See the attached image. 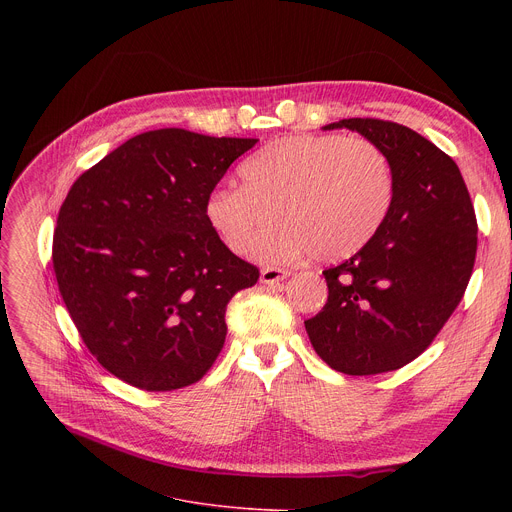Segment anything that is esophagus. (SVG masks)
Here are the masks:
<instances>
[{
	"label": "esophagus",
	"instance_id": "esophagus-1",
	"mask_svg": "<svg viewBox=\"0 0 512 512\" xmlns=\"http://www.w3.org/2000/svg\"><path fill=\"white\" fill-rule=\"evenodd\" d=\"M290 272L284 270V267H274V265H267L261 270V282L263 284H278L280 280L288 278Z\"/></svg>",
	"mask_w": 512,
	"mask_h": 512
}]
</instances>
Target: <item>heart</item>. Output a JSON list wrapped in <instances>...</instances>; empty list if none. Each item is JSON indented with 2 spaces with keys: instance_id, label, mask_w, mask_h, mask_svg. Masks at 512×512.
<instances>
[{
  "instance_id": "heart-1",
  "label": "heart",
  "mask_w": 512,
  "mask_h": 512,
  "mask_svg": "<svg viewBox=\"0 0 512 512\" xmlns=\"http://www.w3.org/2000/svg\"><path fill=\"white\" fill-rule=\"evenodd\" d=\"M240 178L213 188L205 218L230 251L242 253L270 213L278 215L253 249L265 261L351 257L378 234L394 201L386 153L344 134L274 141L240 166Z\"/></svg>"
}]
</instances>
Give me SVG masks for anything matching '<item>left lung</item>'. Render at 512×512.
<instances>
[{"instance_id": "left-lung-1", "label": "left lung", "mask_w": 512, "mask_h": 512, "mask_svg": "<svg viewBox=\"0 0 512 512\" xmlns=\"http://www.w3.org/2000/svg\"><path fill=\"white\" fill-rule=\"evenodd\" d=\"M324 128L357 130L386 153L394 201L378 234L324 272L328 301L305 330L340 373L394 371L417 359L459 307L477 253L475 209L459 166L419 132L378 118Z\"/></svg>"}]
</instances>
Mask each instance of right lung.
Wrapping results in <instances>:
<instances>
[{
	"mask_svg": "<svg viewBox=\"0 0 512 512\" xmlns=\"http://www.w3.org/2000/svg\"><path fill=\"white\" fill-rule=\"evenodd\" d=\"M255 143L149 130L72 184L53 232V272L89 353L122 382L178 390L218 359L226 307L259 270L209 226L205 201Z\"/></svg>",
	"mask_w": 512,
	"mask_h": 512,
	"instance_id": "add662e5",
	"label": "right lung"
}]
</instances>
